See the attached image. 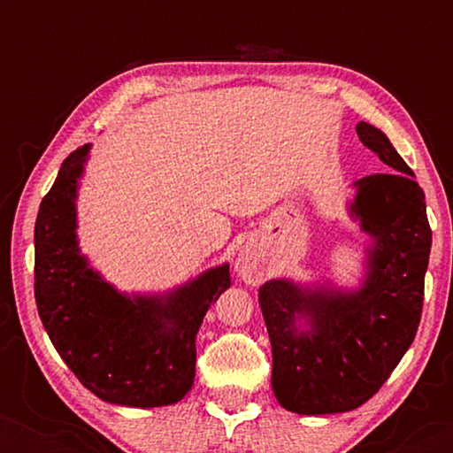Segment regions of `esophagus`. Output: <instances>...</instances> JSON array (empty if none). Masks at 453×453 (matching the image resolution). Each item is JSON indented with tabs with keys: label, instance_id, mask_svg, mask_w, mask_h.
I'll list each match as a JSON object with an SVG mask.
<instances>
[{
	"label": "esophagus",
	"instance_id": "1",
	"mask_svg": "<svg viewBox=\"0 0 453 453\" xmlns=\"http://www.w3.org/2000/svg\"><path fill=\"white\" fill-rule=\"evenodd\" d=\"M234 270H237L239 278L247 284H257L264 278V270L262 264L257 262L256 253L250 250H243L239 253L237 264H234Z\"/></svg>",
	"mask_w": 453,
	"mask_h": 453
}]
</instances>
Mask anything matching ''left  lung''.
<instances>
[{
	"mask_svg": "<svg viewBox=\"0 0 453 453\" xmlns=\"http://www.w3.org/2000/svg\"><path fill=\"white\" fill-rule=\"evenodd\" d=\"M357 134L388 166L352 183L346 203L367 234L358 284L274 278L259 288L272 389L282 408L309 417L355 411L380 392L423 313L431 253L425 191L381 129L361 121Z\"/></svg>",
	"mask_w": 453,
	"mask_h": 453,
	"instance_id": "left-lung-1",
	"label": "left lung"
}]
</instances>
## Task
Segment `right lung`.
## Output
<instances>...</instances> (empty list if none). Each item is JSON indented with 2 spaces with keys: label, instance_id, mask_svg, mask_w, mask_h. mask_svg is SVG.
Listing matches in <instances>:
<instances>
[{
  "label": "right lung",
  "instance_id": "add662e5",
  "mask_svg": "<svg viewBox=\"0 0 453 453\" xmlns=\"http://www.w3.org/2000/svg\"><path fill=\"white\" fill-rule=\"evenodd\" d=\"M92 144L64 160L35 225V299L45 332L80 383L109 404H177L194 386L196 336L231 287L228 264L163 293L104 280L78 241V181Z\"/></svg>",
  "mask_w": 453,
  "mask_h": 453
}]
</instances>
